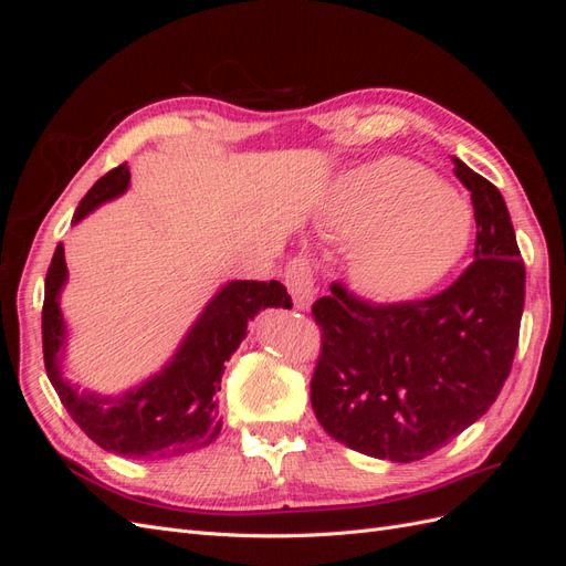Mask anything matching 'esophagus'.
<instances>
[{"instance_id":"esophagus-1","label":"esophagus","mask_w":566,"mask_h":566,"mask_svg":"<svg viewBox=\"0 0 566 566\" xmlns=\"http://www.w3.org/2000/svg\"><path fill=\"white\" fill-rule=\"evenodd\" d=\"M287 293L293 295L297 310H310L314 302V273L306 260H293L285 269Z\"/></svg>"}]
</instances>
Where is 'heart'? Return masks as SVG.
<instances>
[{
	"instance_id": "1",
	"label": "heart",
	"mask_w": 566,
	"mask_h": 566,
	"mask_svg": "<svg viewBox=\"0 0 566 566\" xmlns=\"http://www.w3.org/2000/svg\"><path fill=\"white\" fill-rule=\"evenodd\" d=\"M318 231L356 243L352 276L378 300H408L439 283L472 238L468 202L424 167L382 158L352 169L323 200Z\"/></svg>"
}]
</instances>
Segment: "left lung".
Instances as JSON below:
<instances>
[{
    "label": "left lung",
    "mask_w": 566,
    "mask_h": 566,
    "mask_svg": "<svg viewBox=\"0 0 566 566\" xmlns=\"http://www.w3.org/2000/svg\"><path fill=\"white\" fill-rule=\"evenodd\" d=\"M470 191L474 262L439 295L370 304L345 285L314 302L323 347L312 406L345 447L391 462L439 451L499 397L520 342L526 271L499 188L453 158Z\"/></svg>",
    "instance_id": "left-lung-1"
}]
</instances>
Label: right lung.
Wrapping results in <instances>:
<instances>
[{
    "label": "right lung",
    "mask_w": 566,
    "mask_h": 566,
    "mask_svg": "<svg viewBox=\"0 0 566 566\" xmlns=\"http://www.w3.org/2000/svg\"><path fill=\"white\" fill-rule=\"evenodd\" d=\"M129 169L119 165L101 177L77 205L73 224L96 210L101 202L123 196ZM67 281L63 243L56 245L44 281L42 347L49 382L80 430L101 449L125 458H177L212 443L221 432L217 391L231 354L248 335V323L269 306L290 310L287 290L279 281H231L208 302L186 333L172 361L123 397H98L77 391L63 380L61 358L65 347V321L61 290Z\"/></svg>",
    "instance_id": "add662e5"
}]
</instances>
